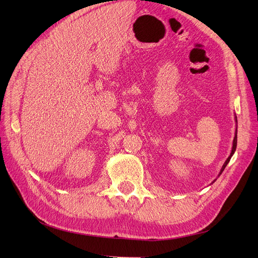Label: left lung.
Returning <instances> with one entry per match:
<instances>
[{"instance_id": "1", "label": "left lung", "mask_w": 258, "mask_h": 258, "mask_svg": "<svg viewBox=\"0 0 258 258\" xmlns=\"http://www.w3.org/2000/svg\"><path fill=\"white\" fill-rule=\"evenodd\" d=\"M235 121L237 122V119H236V116H235ZM236 144H237V130L235 131V136H234V139H233V146H232V151H231V154H230V156L228 157V159L226 160V162L224 163V165H223V167H222V169H221V171H220V174H222V172L224 171V169H225V167L227 166V164L229 163V161H230V159H231V157L233 156V154H234V152H235V150H236ZM219 174V175H220ZM215 181V180H214ZM213 181V182H214ZM212 182V183H213Z\"/></svg>"}]
</instances>
